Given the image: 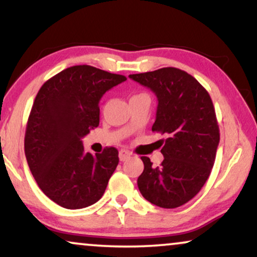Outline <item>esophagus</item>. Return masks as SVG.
Segmentation results:
<instances>
[{
    "label": "esophagus",
    "mask_w": 257,
    "mask_h": 257,
    "mask_svg": "<svg viewBox=\"0 0 257 257\" xmlns=\"http://www.w3.org/2000/svg\"><path fill=\"white\" fill-rule=\"evenodd\" d=\"M130 158H131V153H130L128 151L126 150L119 151V159H120V161H125L130 159Z\"/></svg>",
    "instance_id": "obj_1"
}]
</instances>
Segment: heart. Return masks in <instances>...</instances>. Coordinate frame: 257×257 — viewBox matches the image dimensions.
<instances>
[{
  "instance_id": "b5f03b06",
  "label": "heart",
  "mask_w": 257,
  "mask_h": 257,
  "mask_svg": "<svg viewBox=\"0 0 257 257\" xmlns=\"http://www.w3.org/2000/svg\"><path fill=\"white\" fill-rule=\"evenodd\" d=\"M139 96H146V94H143V93H142V94H136V96H133L132 98H135V97H139Z\"/></svg>"
}]
</instances>
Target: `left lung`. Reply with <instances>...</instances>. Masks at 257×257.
<instances>
[{
	"instance_id": "left-lung-1",
	"label": "left lung",
	"mask_w": 257,
	"mask_h": 257,
	"mask_svg": "<svg viewBox=\"0 0 257 257\" xmlns=\"http://www.w3.org/2000/svg\"><path fill=\"white\" fill-rule=\"evenodd\" d=\"M128 77L157 96L152 131L167 136L160 167L142 157L139 191L153 205L177 208L198 194L215 161L220 131L213 101L205 87L180 69L163 68Z\"/></svg>"
}]
</instances>
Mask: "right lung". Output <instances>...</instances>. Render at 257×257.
<instances>
[{
  "mask_svg": "<svg viewBox=\"0 0 257 257\" xmlns=\"http://www.w3.org/2000/svg\"><path fill=\"white\" fill-rule=\"evenodd\" d=\"M126 77L75 65L47 80L28 119L24 152L45 195L68 209L85 208L103 196L119 163L118 150L84 152L82 138L99 125V100Z\"/></svg>",
  "mask_w": 257,
  "mask_h": 257,
  "instance_id": "obj_1",
  "label": "right lung"
}]
</instances>
